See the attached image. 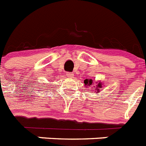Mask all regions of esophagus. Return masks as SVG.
<instances>
[{"mask_svg": "<svg viewBox=\"0 0 146 146\" xmlns=\"http://www.w3.org/2000/svg\"><path fill=\"white\" fill-rule=\"evenodd\" d=\"M66 76L68 78H72L74 77V74H72V73H70V72H68V73H66Z\"/></svg>", "mask_w": 146, "mask_h": 146, "instance_id": "obj_1", "label": "esophagus"}]
</instances>
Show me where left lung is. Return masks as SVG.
I'll return each instance as SVG.
<instances>
[{"mask_svg": "<svg viewBox=\"0 0 146 146\" xmlns=\"http://www.w3.org/2000/svg\"><path fill=\"white\" fill-rule=\"evenodd\" d=\"M95 83H97V86H96V88L95 91L94 92L98 94L100 93V88H101L103 85H102V82L99 81V82H95ZM94 84V80H92V79H86L84 80V85H85L86 87H89L91 86L92 85ZM94 87H95L94 86Z\"/></svg>", "mask_w": 146, "mask_h": 146, "instance_id": "8db88e82", "label": "left lung"}]
</instances>
